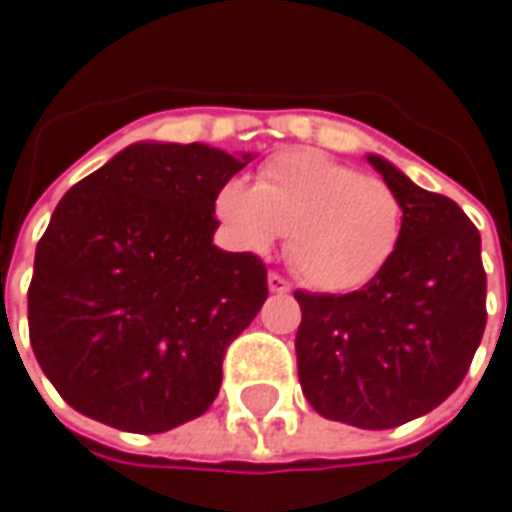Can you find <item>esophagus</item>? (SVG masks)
I'll return each instance as SVG.
<instances>
[{"label":"esophagus","mask_w":512,"mask_h":512,"mask_svg":"<svg viewBox=\"0 0 512 512\" xmlns=\"http://www.w3.org/2000/svg\"><path fill=\"white\" fill-rule=\"evenodd\" d=\"M267 287H270V292L284 295V292H290V281L284 276H278V273H270V276H267Z\"/></svg>","instance_id":"esophagus-1"}]
</instances>
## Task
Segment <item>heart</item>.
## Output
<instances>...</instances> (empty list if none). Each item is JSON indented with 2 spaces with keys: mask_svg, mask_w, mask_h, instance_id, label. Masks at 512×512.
<instances>
[{
  "mask_svg": "<svg viewBox=\"0 0 512 512\" xmlns=\"http://www.w3.org/2000/svg\"><path fill=\"white\" fill-rule=\"evenodd\" d=\"M214 214L228 242L248 253H267L287 234L295 273L326 292L368 284L390 262L404 231V206L390 183L317 150L278 153L256 186L225 181Z\"/></svg>",
  "mask_w": 512,
  "mask_h": 512,
  "instance_id": "b5f03b06",
  "label": "heart"
}]
</instances>
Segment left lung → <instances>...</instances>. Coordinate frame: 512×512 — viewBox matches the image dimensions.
<instances>
[{
    "label": "left lung",
    "instance_id": "left-lung-1",
    "mask_svg": "<svg viewBox=\"0 0 512 512\" xmlns=\"http://www.w3.org/2000/svg\"><path fill=\"white\" fill-rule=\"evenodd\" d=\"M404 206L396 253L357 292H295L303 396L329 421L393 429L460 387L485 331L479 231L449 197L368 155Z\"/></svg>",
    "mask_w": 512,
    "mask_h": 512
}]
</instances>
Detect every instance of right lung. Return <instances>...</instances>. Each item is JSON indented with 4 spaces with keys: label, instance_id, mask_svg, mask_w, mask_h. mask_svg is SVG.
<instances>
[{
    "label": "right lung",
    "instance_id": "1",
    "mask_svg": "<svg viewBox=\"0 0 512 512\" xmlns=\"http://www.w3.org/2000/svg\"><path fill=\"white\" fill-rule=\"evenodd\" d=\"M253 155L136 142L74 183L35 248L27 320L61 398L155 435L209 410L222 357L267 301V270L228 253L214 197Z\"/></svg>",
    "mask_w": 512,
    "mask_h": 512
}]
</instances>
